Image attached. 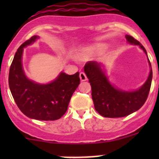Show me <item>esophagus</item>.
Segmentation results:
<instances>
[{
  "instance_id": "obj_1",
  "label": "esophagus",
  "mask_w": 159,
  "mask_h": 159,
  "mask_svg": "<svg viewBox=\"0 0 159 159\" xmlns=\"http://www.w3.org/2000/svg\"><path fill=\"white\" fill-rule=\"evenodd\" d=\"M80 78L81 81H85V80H88L86 74H85L84 72L80 73Z\"/></svg>"
}]
</instances>
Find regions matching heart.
<instances>
[{
    "mask_svg": "<svg viewBox=\"0 0 159 159\" xmlns=\"http://www.w3.org/2000/svg\"><path fill=\"white\" fill-rule=\"evenodd\" d=\"M104 48H105V46L103 45V44L98 43V44H95V45L92 46V47H90L89 48L86 49V50L83 52L82 57H84V58H88V57H90L92 53L96 52L102 51Z\"/></svg>",
    "mask_w": 159,
    "mask_h": 159,
    "instance_id": "heart-1",
    "label": "heart"
}]
</instances>
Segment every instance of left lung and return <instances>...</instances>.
I'll use <instances>...</instances> for the list:
<instances>
[{
    "label": "left lung",
    "instance_id": "obj_1",
    "mask_svg": "<svg viewBox=\"0 0 159 159\" xmlns=\"http://www.w3.org/2000/svg\"><path fill=\"white\" fill-rule=\"evenodd\" d=\"M128 43L139 45L147 54L145 48L139 41L129 35H126ZM151 71L148 79L137 91L125 92L117 89L111 84L101 64L95 61H88L84 65V72L92 87V97L96 111L103 117H125L136 111L143 107L148 97L152 81V68L150 60Z\"/></svg>",
    "mask_w": 159,
    "mask_h": 159
}]
</instances>
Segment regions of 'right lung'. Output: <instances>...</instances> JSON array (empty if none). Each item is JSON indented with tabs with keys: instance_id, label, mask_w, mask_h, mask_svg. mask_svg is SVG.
I'll use <instances>...</instances> for the list:
<instances>
[{
	"instance_id": "1",
	"label": "right lung",
	"mask_w": 159,
	"mask_h": 159,
	"mask_svg": "<svg viewBox=\"0 0 159 159\" xmlns=\"http://www.w3.org/2000/svg\"><path fill=\"white\" fill-rule=\"evenodd\" d=\"M33 36L20 46L10 66L8 85L14 100L23 114L37 120H57L67 110L70 99L80 84V73L61 72L53 82L39 84L26 77L22 67L24 48L36 41Z\"/></svg>"
}]
</instances>
